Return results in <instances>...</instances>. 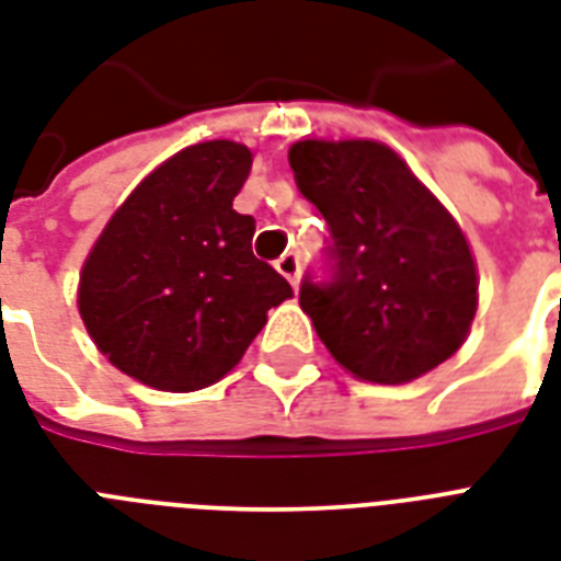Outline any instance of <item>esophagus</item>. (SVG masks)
I'll return each instance as SVG.
<instances>
[{"label":"esophagus","instance_id":"34e87169","mask_svg":"<svg viewBox=\"0 0 561 561\" xmlns=\"http://www.w3.org/2000/svg\"><path fill=\"white\" fill-rule=\"evenodd\" d=\"M276 271H279L282 276H285V279H288L290 285L297 288V285H299V255L297 253H285L279 262H276Z\"/></svg>","mask_w":561,"mask_h":561}]
</instances>
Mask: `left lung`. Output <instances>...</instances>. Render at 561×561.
I'll use <instances>...</instances> for the list:
<instances>
[{"instance_id": "8db88e82", "label": "left lung", "mask_w": 561, "mask_h": 561, "mask_svg": "<svg viewBox=\"0 0 561 561\" xmlns=\"http://www.w3.org/2000/svg\"><path fill=\"white\" fill-rule=\"evenodd\" d=\"M299 192L332 229L334 279L299 306L346 373L408 383L460 350L478 311V264L451 211L375 139H299Z\"/></svg>"}]
</instances>
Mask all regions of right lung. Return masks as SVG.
<instances>
[{
	"label": "right lung",
	"mask_w": 561,
	"mask_h": 561,
	"mask_svg": "<svg viewBox=\"0 0 561 561\" xmlns=\"http://www.w3.org/2000/svg\"><path fill=\"white\" fill-rule=\"evenodd\" d=\"M253 151L188 145L127 194L83 259L78 311L99 352L145 387L194 392L238 367L294 297L253 255L255 220L232 209Z\"/></svg>",
	"instance_id": "1"
}]
</instances>
